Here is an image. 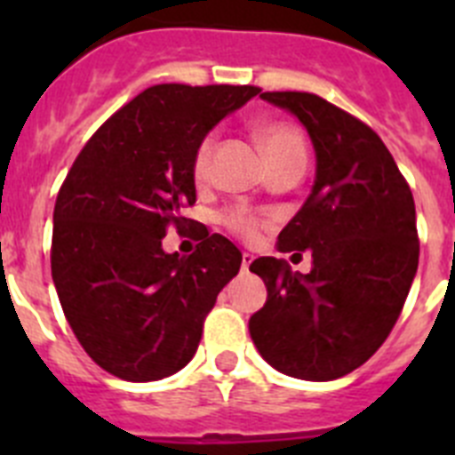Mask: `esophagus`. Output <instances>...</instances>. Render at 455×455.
<instances>
[{"instance_id": "34e87169", "label": "esophagus", "mask_w": 455, "mask_h": 455, "mask_svg": "<svg viewBox=\"0 0 455 455\" xmlns=\"http://www.w3.org/2000/svg\"><path fill=\"white\" fill-rule=\"evenodd\" d=\"M252 259H255V257H252L251 252H243V255H241V271L248 273V268H251Z\"/></svg>"}]
</instances>
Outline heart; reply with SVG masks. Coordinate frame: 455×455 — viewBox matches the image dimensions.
Returning a JSON list of instances; mask_svg holds the SVG:
<instances>
[{"mask_svg":"<svg viewBox=\"0 0 455 455\" xmlns=\"http://www.w3.org/2000/svg\"><path fill=\"white\" fill-rule=\"evenodd\" d=\"M257 140L262 146L264 155L268 156V164L277 162V159H284L289 155H299L305 152V143L300 132L293 127L291 123H283V120H268L257 127ZM212 150H214V140L204 139L200 143L198 152H196V159H193V172L196 178L204 180L209 172V162H212ZM225 225L232 228L239 235L252 236L257 230V219L251 216L243 209H235L230 214L225 216Z\"/></svg>","mask_w":455,"mask_h":455,"instance_id":"b5f03b06","label":"heart"}]
</instances>
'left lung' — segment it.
Returning a JSON list of instances; mask_svg holds the SVG:
<instances>
[{"mask_svg":"<svg viewBox=\"0 0 455 455\" xmlns=\"http://www.w3.org/2000/svg\"><path fill=\"white\" fill-rule=\"evenodd\" d=\"M259 98L296 116L315 148L312 191L277 236L283 252L312 251V268L255 259L267 303L248 331L280 373L335 380L367 363L403 309L419 264L415 200L371 127L312 92Z\"/></svg>","mask_w":455,"mask_h":455,"instance_id":"1","label":"left lung"}]
</instances>
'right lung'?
<instances>
[{
    "mask_svg": "<svg viewBox=\"0 0 455 455\" xmlns=\"http://www.w3.org/2000/svg\"><path fill=\"white\" fill-rule=\"evenodd\" d=\"M257 86L159 84L116 111L72 164L54 204L52 280L84 351L123 380L148 383L191 363L203 321L239 273L241 252L203 232L166 252L168 225L196 203L204 136Z\"/></svg>",
    "mask_w": 455,
    "mask_h": 455,
    "instance_id": "add662e5",
    "label": "right lung"
}]
</instances>
